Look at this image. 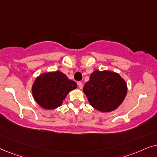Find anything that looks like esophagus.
I'll return each instance as SVG.
<instances>
[{"instance_id":"esophagus-1","label":"esophagus","mask_w":157,"mask_h":157,"mask_svg":"<svg viewBox=\"0 0 157 157\" xmlns=\"http://www.w3.org/2000/svg\"><path fill=\"white\" fill-rule=\"evenodd\" d=\"M77 85H78V87H80V89H82V87H83V84H82V82H77Z\"/></svg>"}]
</instances>
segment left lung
<instances>
[{
	"label": "left lung",
	"mask_w": 157,
	"mask_h": 157,
	"mask_svg": "<svg viewBox=\"0 0 157 157\" xmlns=\"http://www.w3.org/2000/svg\"><path fill=\"white\" fill-rule=\"evenodd\" d=\"M83 91L94 108L101 112H110L124 101L127 86L124 79L117 73L95 70L85 83Z\"/></svg>",
	"instance_id": "obj_1"
}]
</instances>
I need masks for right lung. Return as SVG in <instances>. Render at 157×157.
I'll list each match as a JSON object with an SVG mask.
<instances>
[{
    "label": "right lung",
    "mask_w": 157,
    "mask_h": 157,
    "mask_svg": "<svg viewBox=\"0 0 157 157\" xmlns=\"http://www.w3.org/2000/svg\"><path fill=\"white\" fill-rule=\"evenodd\" d=\"M77 87V83L69 80L59 71L42 74L37 77L32 87L34 100L45 109H55L62 105L70 93Z\"/></svg>",
    "instance_id": "obj_1"
}]
</instances>
